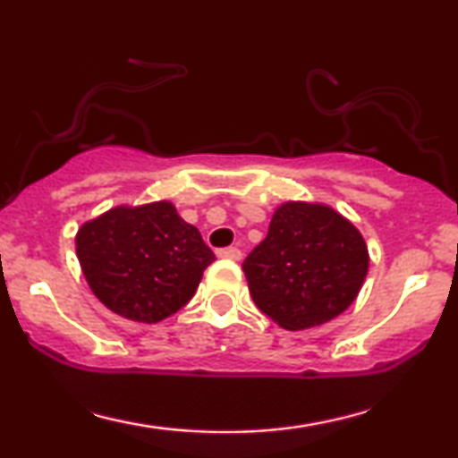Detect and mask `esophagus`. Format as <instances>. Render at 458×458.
<instances>
[{
    "instance_id": "obj_1",
    "label": "esophagus",
    "mask_w": 458,
    "mask_h": 458,
    "mask_svg": "<svg viewBox=\"0 0 458 458\" xmlns=\"http://www.w3.org/2000/svg\"><path fill=\"white\" fill-rule=\"evenodd\" d=\"M218 256H221V259H229V260H240L242 259V250L240 248H221L216 252Z\"/></svg>"
}]
</instances>
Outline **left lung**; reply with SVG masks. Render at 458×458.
Instances as JSON below:
<instances>
[{"label": "left lung", "mask_w": 458, "mask_h": 458, "mask_svg": "<svg viewBox=\"0 0 458 458\" xmlns=\"http://www.w3.org/2000/svg\"><path fill=\"white\" fill-rule=\"evenodd\" d=\"M254 304L284 329L317 327L359 296L367 243L352 223L323 204L287 202L243 260Z\"/></svg>", "instance_id": "obj_1"}]
</instances>
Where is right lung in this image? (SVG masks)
I'll use <instances>...</instances> for the list:
<instances>
[{
    "label": "right lung",
    "mask_w": 458,
    "mask_h": 458,
    "mask_svg": "<svg viewBox=\"0 0 458 458\" xmlns=\"http://www.w3.org/2000/svg\"><path fill=\"white\" fill-rule=\"evenodd\" d=\"M77 256L99 302L140 323H158L183 309L215 260L171 202L118 206L85 223Z\"/></svg>",
    "instance_id": "1"
}]
</instances>
